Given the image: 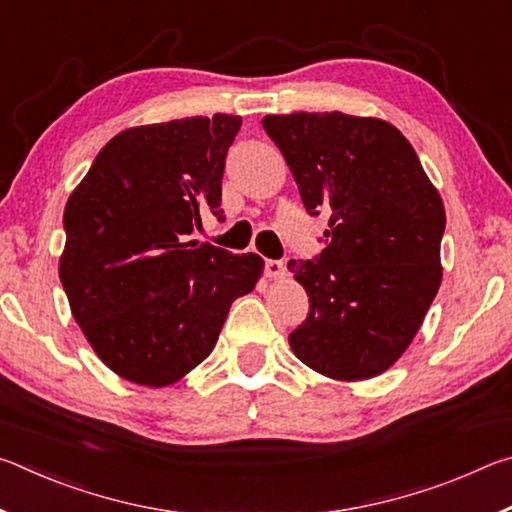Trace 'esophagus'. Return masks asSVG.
Here are the masks:
<instances>
[{
	"mask_svg": "<svg viewBox=\"0 0 512 512\" xmlns=\"http://www.w3.org/2000/svg\"><path fill=\"white\" fill-rule=\"evenodd\" d=\"M264 271L271 280H282V277L287 275V266H284V262H280V259H268Z\"/></svg>",
	"mask_w": 512,
	"mask_h": 512,
	"instance_id": "1",
	"label": "esophagus"
}]
</instances>
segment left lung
I'll return each instance as SVG.
<instances>
[{"mask_svg": "<svg viewBox=\"0 0 512 512\" xmlns=\"http://www.w3.org/2000/svg\"><path fill=\"white\" fill-rule=\"evenodd\" d=\"M262 124L307 212L329 214L316 262H289L311 302L291 350L329 379L377 377L409 348L443 280V198L384 119L334 110Z\"/></svg>", "mask_w": 512, "mask_h": 512, "instance_id": "obj_1", "label": "left lung"}]
</instances>
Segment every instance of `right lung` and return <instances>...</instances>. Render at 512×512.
Segmentation results:
<instances>
[{
	"instance_id": "add662e5",
	"label": "right lung",
	"mask_w": 512,
	"mask_h": 512,
	"mask_svg": "<svg viewBox=\"0 0 512 512\" xmlns=\"http://www.w3.org/2000/svg\"><path fill=\"white\" fill-rule=\"evenodd\" d=\"M239 128L232 115L126 128L67 198L60 282L85 339L121 379H183L264 273L255 253L189 239L203 212L223 214L225 153Z\"/></svg>"
}]
</instances>
